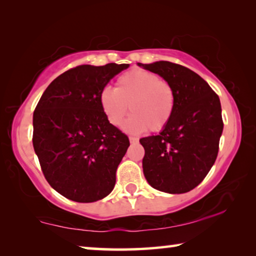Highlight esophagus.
I'll list each match as a JSON object with an SVG mask.
<instances>
[{"mask_svg":"<svg viewBox=\"0 0 256 256\" xmlns=\"http://www.w3.org/2000/svg\"><path fill=\"white\" fill-rule=\"evenodd\" d=\"M128 138H130V142H131V144H136V142L138 141V138H134V136H130Z\"/></svg>","mask_w":256,"mask_h":256,"instance_id":"34e87169","label":"esophagus"}]
</instances>
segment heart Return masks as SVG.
<instances>
[{"mask_svg": "<svg viewBox=\"0 0 256 256\" xmlns=\"http://www.w3.org/2000/svg\"><path fill=\"white\" fill-rule=\"evenodd\" d=\"M176 96L170 82L144 68H133L116 80L115 89L100 92V106L112 126H120L131 112L126 128L134 133L160 132L170 122Z\"/></svg>", "mask_w": 256, "mask_h": 256, "instance_id": "1", "label": "heart"}]
</instances>
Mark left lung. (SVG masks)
<instances>
[{
  "mask_svg": "<svg viewBox=\"0 0 256 256\" xmlns=\"http://www.w3.org/2000/svg\"><path fill=\"white\" fill-rule=\"evenodd\" d=\"M172 86L176 96L170 122L158 136L140 138L144 174L154 188L190 192L210 172L224 130L220 99L208 82L180 64L159 60L141 64Z\"/></svg>",
  "mask_w": 256,
  "mask_h": 256,
  "instance_id": "obj_1",
  "label": "left lung"
}]
</instances>
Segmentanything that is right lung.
<instances>
[{
    "mask_svg": "<svg viewBox=\"0 0 256 256\" xmlns=\"http://www.w3.org/2000/svg\"><path fill=\"white\" fill-rule=\"evenodd\" d=\"M128 64L79 66L58 76L34 112L32 144L46 180L68 200H102L115 186L126 134L108 122L100 92Z\"/></svg>",
    "mask_w": 256,
    "mask_h": 256,
    "instance_id": "add662e5",
    "label": "right lung"
}]
</instances>
